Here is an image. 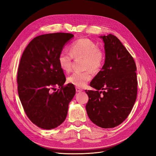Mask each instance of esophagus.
<instances>
[{
  "instance_id": "34e87169",
  "label": "esophagus",
  "mask_w": 156,
  "mask_h": 156,
  "mask_svg": "<svg viewBox=\"0 0 156 156\" xmlns=\"http://www.w3.org/2000/svg\"><path fill=\"white\" fill-rule=\"evenodd\" d=\"M76 91L77 93H80L81 91H82V89H80V88L78 87H76Z\"/></svg>"
}]
</instances>
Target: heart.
Listing matches in <instances>:
<instances>
[{
    "label": "heart",
    "instance_id": "b5f03b06",
    "mask_svg": "<svg viewBox=\"0 0 156 156\" xmlns=\"http://www.w3.org/2000/svg\"><path fill=\"white\" fill-rule=\"evenodd\" d=\"M69 52H61L58 57V63L62 71L70 73L72 70L73 58H83V72H76L67 78L69 83L82 87L91 80L93 72H98L103 66L104 53L98 44L88 38H81L73 42L69 47ZM90 69H91L90 70Z\"/></svg>",
    "mask_w": 156,
    "mask_h": 156
}]
</instances>
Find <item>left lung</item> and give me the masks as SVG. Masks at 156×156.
<instances>
[{
  "instance_id": "left-lung-1",
  "label": "left lung",
  "mask_w": 156,
  "mask_h": 156,
  "mask_svg": "<svg viewBox=\"0 0 156 156\" xmlns=\"http://www.w3.org/2000/svg\"><path fill=\"white\" fill-rule=\"evenodd\" d=\"M100 37L104 42L105 63L90 83L97 91H85L89 97L86 111L98 126L112 128L124 122L133 107L137 94V67L116 36Z\"/></svg>"
}]
</instances>
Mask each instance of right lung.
Returning a JSON list of instances; mask_svg holds the SVG:
<instances>
[{
  "instance_id": "obj_1",
  "label": "right lung",
  "mask_w": 156,
  "mask_h": 156,
  "mask_svg": "<svg viewBox=\"0 0 156 156\" xmlns=\"http://www.w3.org/2000/svg\"><path fill=\"white\" fill-rule=\"evenodd\" d=\"M74 35L43 34L34 38L24 51L17 72L18 93L24 111L37 126L58 127L66 119L69 104L76 93L66 81L58 57ZM59 89L56 90L55 87Z\"/></svg>"
}]
</instances>
